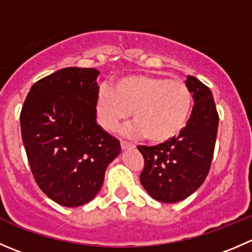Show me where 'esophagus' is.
<instances>
[{"label":"esophagus","mask_w":252,"mask_h":252,"mask_svg":"<svg viewBox=\"0 0 252 252\" xmlns=\"http://www.w3.org/2000/svg\"><path fill=\"white\" fill-rule=\"evenodd\" d=\"M121 146H122V149L135 148V145H134L133 143H128V141H126V140H121Z\"/></svg>","instance_id":"34e87169"}]
</instances>
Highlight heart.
Here are the masks:
<instances>
[{
  "instance_id": "obj_1",
  "label": "heart",
  "mask_w": 252,
  "mask_h": 252,
  "mask_svg": "<svg viewBox=\"0 0 252 252\" xmlns=\"http://www.w3.org/2000/svg\"><path fill=\"white\" fill-rule=\"evenodd\" d=\"M192 108V94L182 80L162 76L129 75L99 91L96 113L106 130H114L131 112L134 124L128 131L143 134L150 143H163L186 126Z\"/></svg>"
}]
</instances>
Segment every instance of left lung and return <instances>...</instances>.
<instances>
[{"mask_svg": "<svg viewBox=\"0 0 252 252\" xmlns=\"http://www.w3.org/2000/svg\"><path fill=\"white\" fill-rule=\"evenodd\" d=\"M194 106L178 136L155 146L139 145L144 158L140 182L154 199L176 203L196 192L211 170L219 114L211 90L196 79L186 80Z\"/></svg>", "mask_w": 252, "mask_h": 252, "instance_id": "left-lung-1", "label": "left lung"}]
</instances>
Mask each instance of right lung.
<instances>
[{
  "mask_svg": "<svg viewBox=\"0 0 252 252\" xmlns=\"http://www.w3.org/2000/svg\"><path fill=\"white\" fill-rule=\"evenodd\" d=\"M96 69L65 67L31 87L21 131L36 185L64 207L92 201L121 144L96 123Z\"/></svg>",
  "mask_w": 252,
  "mask_h": 252,
  "instance_id": "1",
  "label": "right lung"
}]
</instances>
